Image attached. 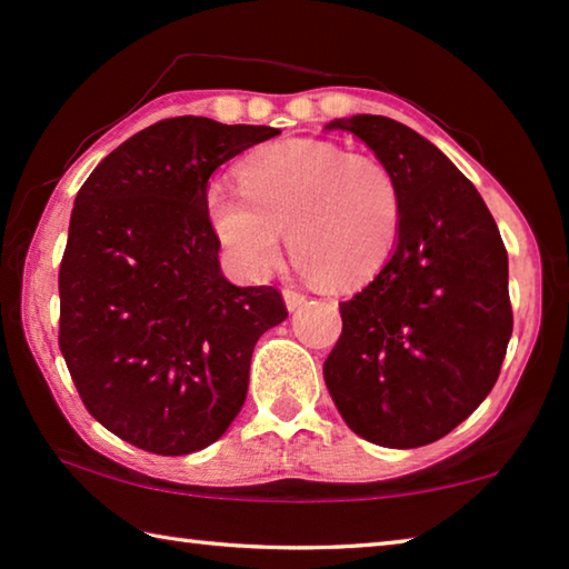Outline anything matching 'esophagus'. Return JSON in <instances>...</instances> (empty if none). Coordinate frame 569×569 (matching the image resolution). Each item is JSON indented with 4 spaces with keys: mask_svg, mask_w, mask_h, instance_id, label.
I'll list each match as a JSON object with an SVG mask.
<instances>
[{
    "mask_svg": "<svg viewBox=\"0 0 569 569\" xmlns=\"http://www.w3.org/2000/svg\"><path fill=\"white\" fill-rule=\"evenodd\" d=\"M283 301H286L288 311H298V308H301V306L306 303V296L293 291V288H286V291H283Z\"/></svg>",
    "mask_w": 569,
    "mask_h": 569,
    "instance_id": "esophagus-1",
    "label": "esophagus"
}]
</instances>
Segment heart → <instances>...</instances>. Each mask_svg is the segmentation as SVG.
Listing matches in <instances>:
<instances>
[{
    "instance_id": "b5f03b06",
    "label": "heart",
    "mask_w": 569,
    "mask_h": 569,
    "mask_svg": "<svg viewBox=\"0 0 569 569\" xmlns=\"http://www.w3.org/2000/svg\"><path fill=\"white\" fill-rule=\"evenodd\" d=\"M238 188L210 182L206 220L238 276L258 281L288 250L331 288L377 278L401 236L403 200L387 162L326 140H278L238 166Z\"/></svg>"
}]
</instances>
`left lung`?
<instances>
[{
  "label": "left lung",
  "instance_id": "1",
  "mask_svg": "<svg viewBox=\"0 0 569 569\" xmlns=\"http://www.w3.org/2000/svg\"><path fill=\"white\" fill-rule=\"evenodd\" d=\"M361 138L399 180L403 218L389 263L343 301L323 379L349 429L413 449L447 437L502 369L512 306L492 213L437 146L383 114L326 124Z\"/></svg>",
  "mask_w": 569,
  "mask_h": 569
}]
</instances>
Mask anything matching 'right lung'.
<instances>
[{"label":"right lung","mask_w":569,"mask_h":569,"mask_svg":"<svg viewBox=\"0 0 569 569\" xmlns=\"http://www.w3.org/2000/svg\"><path fill=\"white\" fill-rule=\"evenodd\" d=\"M278 132L160 120L77 192L60 351L88 411L132 447L180 457L223 437L246 401L256 341L286 321L276 288H240L220 271L203 210L210 176Z\"/></svg>","instance_id":"right-lung-1"}]
</instances>
